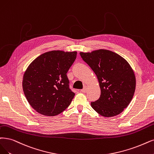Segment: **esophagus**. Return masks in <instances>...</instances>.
Listing matches in <instances>:
<instances>
[{
    "mask_svg": "<svg viewBox=\"0 0 154 154\" xmlns=\"http://www.w3.org/2000/svg\"><path fill=\"white\" fill-rule=\"evenodd\" d=\"M81 91L82 93H86V91H87V88H86V87H84L81 90Z\"/></svg>",
    "mask_w": 154,
    "mask_h": 154,
    "instance_id": "esophagus-1",
    "label": "esophagus"
}]
</instances>
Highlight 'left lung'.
<instances>
[{"mask_svg": "<svg viewBox=\"0 0 154 154\" xmlns=\"http://www.w3.org/2000/svg\"><path fill=\"white\" fill-rule=\"evenodd\" d=\"M80 55L100 83V97L91 102L92 108L103 117L119 115L129 105L135 91L136 78L131 67L122 57L109 50L81 52Z\"/></svg>", "mask_w": 154, "mask_h": 154, "instance_id": "1", "label": "left lung"}]
</instances>
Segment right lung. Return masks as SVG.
Segmentation results:
<instances>
[{
	"instance_id": "add662e5",
	"label": "right lung",
	"mask_w": 154,
	"mask_h": 154,
	"mask_svg": "<svg viewBox=\"0 0 154 154\" xmlns=\"http://www.w3.org/2000/svg\"><path fill=\"white\" fill-rule=\"evenodd\" d=\"M77 52L52 51L38 56L28 66L23 79V89L34 110L54 116L69 106L74 93L66 75Z\"/></svg>"
}]
</instances>
